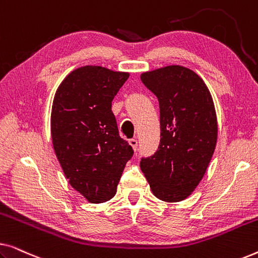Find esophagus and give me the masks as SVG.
Returning a JSON list of instances; mask_svg holds the SVG:
<instances>
[{
    "label": "esophagus",
    "instance_id": "34e87169",
    "mask_svg": "<svg viewBox=\"0 0 258 258\" xmlns=\"http://www.w3.org/2000/svg\"><path fill=\"white\" fill-rule=\"evenodd\" d=\"M129 144H130V146L133 147V149H134V150H137V147H139V142H137V140H136V139H132V140H129Z\"/></svg>",
    "mask_w": 258,
    "mask_h": 258
}]
</instances>
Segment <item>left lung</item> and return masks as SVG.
<instances>
[{"label": "left lung", "instance_id": "obj_1", "mask_svg": "<svg viewBox=\"0 0 258 258\" xmlns=\"http://www.w3.org/2000/svg\"><path fill=\"white\" fill-rule=\"evenodd\" d=\"M141 81L160 103L161 141L141 160L151 191L164 202L191 195L206 174L217 142V117L204 81L185 67L143 73Z\"/></svg>", "mask_w": 258, "mask_h": 258}]
</instances>
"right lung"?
<instances>
[{"label":"right lung","mask_w":258,"mask_h":258,"mask_svg":"<svg viewBox=\"0 0 258 258\" xmlns=\"http://www.w3.org/2000/svg\"><path fill=\"white\" fill-rule=\"evenodd\" d=\"M129 73L86 66L69 74L55 93L52 147L70 185L90 203L115 196L134 150L119 137L111 101Z\"/></svg>","instance_id":"obj_1"}]
</instances>
